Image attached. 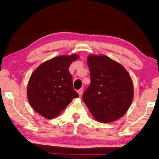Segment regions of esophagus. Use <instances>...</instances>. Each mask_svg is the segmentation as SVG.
<instances>
[{
	"label": "esophagus",
	"mask_w": 159,
	"mask_h": 159,
	"mask_svg": "<svg viewBox=\"0 0 159 159\" xmlns=\"http://www.w3.org/2000/svg\"><path fill=\"white\" fill-rule=\"evenodd\" d=\"M77 93H78V94H79L80 96H82V93H83V89H81L78 90V91H77Z\"/></svg>",
	"instance_id": "34e87169"
}]
</instances>
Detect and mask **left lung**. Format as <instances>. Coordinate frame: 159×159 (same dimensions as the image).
<instances>
[{
  "label": "left lung",
  "instance_id": "1",
  "mask_svg": "<svg viewBox=\"0 0 159 159\" xmlns=\"http://www.w3.org/2000/svg\"><path fill=\"white\" fill-rule=\"evenodd\" d=\"M91 83L83 101L93 118L101 123L117 120L128 111L134 88L127 70L105 55L90 54L87 58Z\"/></svg>",
  "mask_w": 159,
  "mask_h": 159
}]
</instances>
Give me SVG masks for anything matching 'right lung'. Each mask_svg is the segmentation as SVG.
<instances>
[{"label": "right lung", "mask_w": 159, "mask_h": 159, "mask_svg": "<svg viewBox=\"0 0 159 159\" xmlns=\"http://www.w3.org/2000/svg\"><path fill=\"white\" fill-rule=\"evenodd\" d=\"M79 55H62L40 65L32 73L27 86V97L31 107L43 117H57L79 97L73 89L69 67Z\"/></svg>", "instance_id": "1"}]
</instances>
